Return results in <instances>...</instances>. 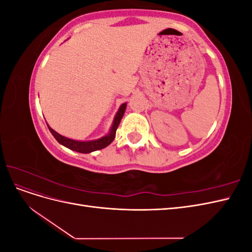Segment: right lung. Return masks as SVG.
<instances>
[{
	"mask_svg": "<svg viewBox=\"0 0 252 252\" xmlns=\"http://www.w3.org/2000/svg\"><path fill=\"white\" fill-rule=\"evenodd\" d=\"M125 109H126V103L121 105V107H120L118 113L116 114V117H114L113 124H112V127L110 129V132L107 135H105V136H103V138L95 140V141H88V142L74 141V140L65 138V136L59 134L58 132L53 130L52 128H50L48 125L47 126L49 128L51 134L55 136V139L60 144H62L63 146L69 148L71 150L77 151V152H81V154H89V152L100 150V149L107 147L108 145L114 140V138H116V131H117V129L119 127V124H120L122 118H123V116H124Z\"/></svg>",
	"mask_w": 252,
	"mask_h": 252,
	"instance_id": "1",
	"label": "right lung"
}]
</instances>
